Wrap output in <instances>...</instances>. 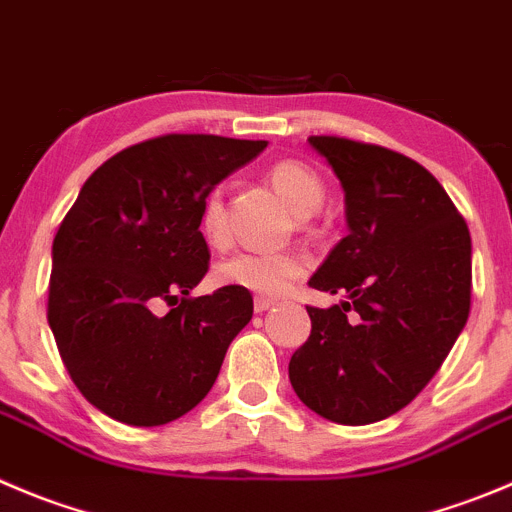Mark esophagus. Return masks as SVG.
Instances as JSON below:
<instances>
[{"label": "esophagus", "instance_id": "1", "mask_svg": "<svg viewBox=\"0 0 512 512\" xmlns=\"http://www.w3.org/2000/svg\"><path fill=\"white\" fill-rule=\"evenodd\" d=\"M274 304H276L274 299H266V296H256V301H253V309H256V314H264V311H269Z\"/></svg>", "mask_w": 512, "mask_h": 512}]
</instances>
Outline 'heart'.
<instances>
[{
	"instance_id": "heart-1",
	"label": "heart",
	"mask_w": 512,
	"mask_h": 512,
	"mask_svg": "<svg viewBox=\"0 0 512 512\" xmlns=\"http://www.w3.org/2000/svg\"><path fill=\"white\" fill-rule=\"evenodd\" d=\"M271 186L281 193L296 216H309L324 201V183L304 163L281 160L269 170ZM201 233L211 243L226 241V208L213 191L201 206ZM306 271V259L296 251H238L216 266V281L251 294L279 296Z\"/></svg>"
}]
</instances>
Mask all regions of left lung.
<instances>
[{
  "label": "left lung",
  "instance_id": "obj_1",
  "mask_svg": "<svg viewBox=\"0 0 512 512\" xmlns=\"http://www.w3.org/2000/svg\"><path fill=\"white\" fill-rule=\"evenodd\" d=\"M344 191L349 233L309 279L347 299L306 306L311 334L289 362L296 397L339 425L407 407L470 314L467 223L430 170L379 145L311 135Z\"/></svg>",
  "mask_w": 512,
  "mask_h": 512
}]
</instances>
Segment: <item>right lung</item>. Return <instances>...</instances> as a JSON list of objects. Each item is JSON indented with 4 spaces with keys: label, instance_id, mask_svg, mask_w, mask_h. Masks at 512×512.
Here are the masks:
<instances>
[{
    "label": "right lung",
    "instance_id": "add662e5",
    "mask_svg": "<svg viewBox=\"0 0 512 512\" xmlns=\"http://www.w3.org/2000/svg\"><path fill=\"white\" fill-rule=\"evenodd\" d=\"M266 140L163 135L85 180L52 243L47 321L92 407L133 427L168 425L211 392L251 321L246 289L188 299L208 271L201 206ZM174 309L165 317L154 306Z\"/></svg>",
    "mask_w": 512,
    "mask_h": 512
}]
</instances>
